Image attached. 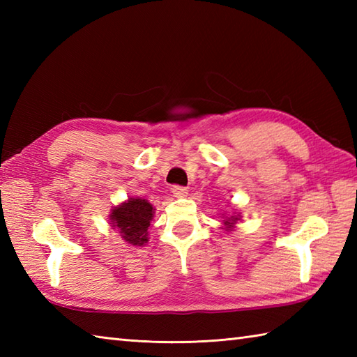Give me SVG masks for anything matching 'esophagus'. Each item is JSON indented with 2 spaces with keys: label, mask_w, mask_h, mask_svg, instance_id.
I'll return each instance as SVG.
<instances>
[{
  "label": "esophagus",
  "mask_w": 357,
  "mask_h": 357,
  "mask_svg": "<svg viewBox=\"0 0 357 357\" xmlns=\"http://www.w3.org/2000/svg\"><path fill=\"white\" fill-rule=\"evenodd\" d=\"M172 193L174 198H184V196H187L188 190L185 187H181V185H173L172 187Z\"/></svg>",
  "instance_id": "1"
}]
</instances>
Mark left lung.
<instances>
[{
  "mask_svg": "<svg viewBox=\"0 0 357 357\" xmlns=\"http://www.w3.org/2000/svg\"><path fill=\"white\" fill-rule=\"evenodd\" d=\"M222 229L225 231H231L234 230V227H236L238 221H241V213H233L230 216H225L222 215Z\"/></svg>",
  "mask_w": 357,
  "mask_h": 357,
  "instance_id": "obj_1",
  "label": "left lung"
}]
</instances>
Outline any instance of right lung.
<instances>
[{"instance_id": "right-lung-1", "label": "right lung", "mask_w": 357, "mask_h": 357, "mask_svg": "<svg viewBox=\"0 0 357 357\" xmlns=\"http://www.w3.org/2000/svg\"><path fill=\"white\" fill-rule=\"evenodd\" d=\"M155 207L144 198H128L110 210V227L127 244L142 247L149 242V227Z\"/></svg>"}]
</instances>
